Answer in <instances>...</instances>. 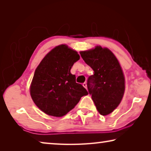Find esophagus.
I'll list each match as a JSON object with an SVG mask.
<instances>
[{"mask_svg":"<svg viewBox=\"0 0 151 151\" xmlns=\"http://www.w3.org/2000/svg\"><path fill=\"white\" fill-rule=\"evenodd\" d=\"M83 86L84 87H85V88H87V85H86V83H84L83 84Z\"/></svg>","mask_w":151,"mask_h":151,"instance_id":"34e87169","label":"esophagus"}]
</instances>
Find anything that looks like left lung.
Instances as JSON below:
<instances>
[{
  "mask_svg": "<svg viewBox=\"0 0 151 151\" xmlns=\"http://www.w3.org/2000/svg\"><path fill=\"white\" fill-rule=\"evenodd\" d=\"M80 54L94 70L88 79V93L99 113L108 115L119 105L124 93L125 78L121 65L111 50L100 45Z\"/></svg>",
  "mask_w": 151,
  "mask_h": 151,
  "instance_id": "1",
  "label": "left lung"
}]
</instances>
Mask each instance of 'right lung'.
Instances as JSON below:
<instances>
[{
	"instance_id": "right-lung-1",
	"label": "right lung",
	"mask_w": 151,
	"mask_h": 151,
	"mask_svg": "<svg viewBox=\"0 0 151 151\" xmlns=\"http://www.w3.org/2000/svg\"><path fill=\"white\" fill-rule=\"evenodd\" d=\"M80 59L76 50L66 45L52 48L36 68L30 86L33 102L48 115L65 116L88 94L70 73L74 63Z\"/></svg>"
}]
</instances>
